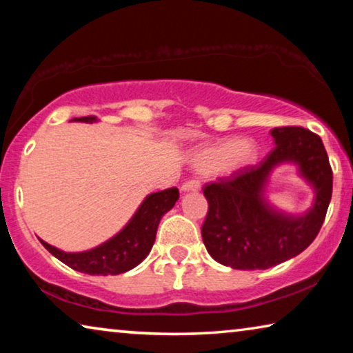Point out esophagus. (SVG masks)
<instances>
[{
  "label": "esophagus",
  "instance_id": "obj_1",
  "mask_svg": "<svg viewBox=\"0 0 353 353\" xmlns=\"http://www.w3.org/2000/svg\"><path fill=\"white\" fill-rule=\"evenodd\" d=\"M201 188V182L196 179H190V181L182 185V191H198Z\"/></svg>",
  "mask_w": 353,
  "mask_h": 353
}]
</instances>
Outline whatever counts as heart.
I'll use <instances>...</instances> for the list:
<instances>
[{
    "label": "heart",
    "instance_id": "1",
    "mask_svg": "<svg viewBox=\"0 0 353 353\" xmlns=\"http://www.w3.org/2000/svg\"><path fill=\"white\" fill-rule=\"evenodd\" d=\"M256 146L250 140H221L213 145L194 149L191 163L196 170L213 172L216 176H232L252 165Z\"/></svg>",
    "mask_w": 353,
    "mask_h": 353
}]
</instances>
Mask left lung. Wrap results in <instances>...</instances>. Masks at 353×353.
I'll list each match as a JSON object with an SVG mask.
<instances>
[{
  "instance_id": "left-lung-1",
  "label": "left lung",
  "mask_w": 353,
  "mask_h": 353,
  "mask_svg": "<svg viewBox=\"0 0 353 353\" xmlns=\"http://www.w3.org/2000/svg\"><path fill=\"white\" fill-rule=\"evenodd\" d=\"M271 135L276 146L259 165L204 187L208 213L202 240L214 260L234 270H268L305 250L332 199L333 174L321 137L297 126L276 128ZM282 163L296 164L315 191L305 214H286L265 199L270 172Z\"/></svg>"
}]
</instances>
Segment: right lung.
Wrapping results in <instances>:
<instances>
[{
  "label": "right lung",
  "instance_id": "1",
  "mask_svg": "<svg viewBox=\"0 0 353 353\" xmlns=\"http://www.w3.org/2000/svg\"><path fill=\"white\" fill-rule=\"evenodd\" d=\"M73 121L97 123V117L74 118ZM177 199L179 190L176 187L148 194L134 216L117 235L83 252H65L40 238L39 240L46 250H50L71 270L90 276H117L130 271L146 259L155 241L160 219L174 207Z\"/></svg>",
  "mask_w": 353,
  "mask_h": 353
}]
</instances>
